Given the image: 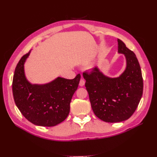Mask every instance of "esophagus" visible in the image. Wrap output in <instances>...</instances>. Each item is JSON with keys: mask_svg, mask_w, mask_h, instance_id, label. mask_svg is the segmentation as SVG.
Returning <instances> with one entry per match:
<instances>
[{"mask_svg": "<svg viewBox=\"0 0 157 157\" xmlns=\"http://www.w3.org/2000/svg\"><path fill=\"white\" fill-rule=\"evenodd\" d=\"M84 84H85V81H84V79H80V81H79V85L80 86H84Z\"/></svg>", "mask_w": 157, "mask_h": 157, "instance_id": "obj_1", "label": "esophagus"}]
</instances>
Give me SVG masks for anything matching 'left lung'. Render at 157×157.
Segmentation results:
<instances>
[{
    "instance_id": "1",
    "label": "left lung",
    "mask_w": 157,
    "mask_h": 157,
    "mask_svg": "<svg viewBox=\"0 0 157 157\" xmlns=\"http://www.w3.org/2000/svg\"><path fill=\"white\" fill-rule=\"evenodd\" d=\"M118 41V52L124 54L127 66L118 78H108L97 67L83 73L95 115L108 123L128 119L137 109L143 93L141 68L134 52Z\"/></svg>"
}]
</instances>
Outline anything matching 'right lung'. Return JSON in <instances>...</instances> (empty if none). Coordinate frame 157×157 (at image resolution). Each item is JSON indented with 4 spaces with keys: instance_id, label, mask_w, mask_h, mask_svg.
<instances>
[{
    "instance_id": "add662e5",
    "label": "right lung",
    "mask_w": 157,
    "mask_h": 157,
    "mask_svg": "<svg viewBox=\"0 0 157 157\" xmlns=\"http://www.w3.org/2000/svg\"><path fill=\"white\" fill-rule=\"evenodd\" d=\"M29 52L23 55L16 66L12 89L16 106L33 124L55 126L67 117L70 102L80 80L78 74L73 79L57 78L44 85L31 84L24 74V62Z\"/></svg>"
}]
</instances>
